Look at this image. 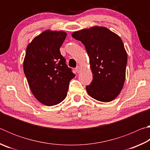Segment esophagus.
I'll return each mask as SVG.
<instances>
[{"label": "esophagus", "instance_id": "esophagus-1", "mask_svg": "<svg viewBox=\"0 0 150 150\" xmlns=\"http://www.w3.org/2000/svg\"><path fill=\"white\" fill-rule=\"evenodd\" d=\"M80 69H81V67L80 66H77V67L75 68V71H77V73H79L80 71Z\"/></svg>", "mask_w": 150, "mask_h": 150}]
</instances>
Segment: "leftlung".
I'll return each mask as SVG.
<instances>
[{"label": "left lung", "mask_w": 150, "mask_h": 150, "mask_svg": "<svg viewBox=\"0 0 150 150\" xmlns=\"http://www.w3.org/2000/svg\"><path fill=\"white\" fill-rule=\"evenodd\" d=\"M72 37L83 43L90 58L93 80L86 86L88 95L101 102L115 99L126 77L127 54L120 38L98 26L75 32Z\"/></svg>", "instance_id": "8db88e82"}]
</instances>
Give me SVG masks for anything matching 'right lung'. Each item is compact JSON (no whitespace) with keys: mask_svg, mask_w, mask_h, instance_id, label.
<instances>
[{"mask_svg":"<svg viewBox=\"0 0 150 150\" xmlns=\"http://www.w3.org/2000/svg\"><path fill=\"white\" fill-rule=\"evenodd\" d=\"M67 34L47 30L28 45L24 72L36 99L47 106L60 103L67 96L70 81L75 77L61 54Z\"/></svg>","mask_w":150,"mask_h":150,"instance_id":"obj_1","label":"right lung"}]
</instances>
